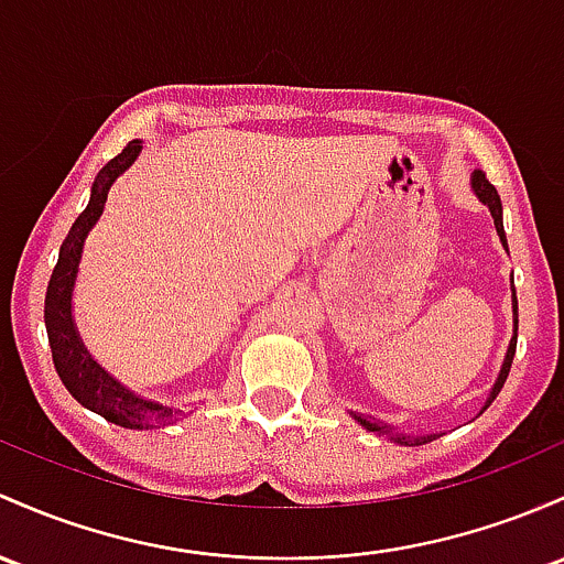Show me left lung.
Segmentation results:
<instances>
[{
	"mask_svg": "<svg viewBox=\"0 0 564 564\" xmlns=\"http://www.w3.org/2000/svg\"><path fill=\"white\" fill-rule=\"evenodd\" d=\"M471 187H474L476 195H479V200L485 203L487 208H490V214H492V219H495V230H498L500 240H503V246H506V232H503V206H500V195H498V189L492 187V182H490V178H487V173H485V171H474V176H471ZM506 251H509V246H506ZM517 329H519V311H517V289H513V337H511L509 352H506L503 369H500V377H498V382H495V388L490 391V399H487L485 410H487V406L492 404L495 395H498V393H500V388H503L506 377H509V369H511V361H513V352H517ZM352 417H356L358 423H361L364 429H367V431H375V433H393L395 442H401V444H425V442H433V438H436V433H433V436H417V438L404 436V433H399L395 429H391V425L380 423V420L372 417V414H352Z\"/></svg>",
	"mask_w": 564,
	"mask_h": 564,
	"instance_id": "left-lung-1",
	"label": "left lung"
}]
</instances>
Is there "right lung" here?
Listing matches in <instances>:
<instances>
[{
  "instance_id": "1",
  "label": "right lung",
  "mask_w": 564,
  "mask_h": 564,
  "mask_svg": "<svg viewBox=\"0 0 564 564\" xmlns=\"http://www.w3.org/2000/svg\"><path fill=\"white\" fill-rule=\"evenodd\" d=\"M139 152L141 141L133 139L126 150L117 154V158H111L98 171L96 182H93L88 208L77 216L69 235H66L58 253V262L53 268L51 283H47L45 326L47 339H51L55 372H58L66 391L79 404L98 412L101 417H107L109 423L122 425V429H160V425H169L173 420L182 417V410H171V406L154 404V401L139 399L135 393L126 391L115 377H109L93 361L90 352L79 343V334L74 329L72 321V289L74 278H77L79 257H83V243L88 238L90 227L96 225V219L104 212L111 182L133 163Z\"/></svg>"
}]
</instances>
